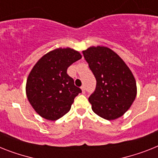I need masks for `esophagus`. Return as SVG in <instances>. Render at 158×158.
Masks as SVG:
<instances>
[{
    "label": "esophagus",
    "mask_w": 158,
    "mask_h": 158,
    "mask_svg": "<svg viewBox=\"0 0 158 158\" xmlns=\"http://www.w3.org/2000/svg\"><path fill=\"white\" fill-rule=\"evenodd\" d=\"M81 90H82V93L85 94V88L84 85H82L81 87Z\"/></svg>",
    "instance_id": "obj_1"
}]
</instances>
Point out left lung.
Here are the masks:
<instances>
[{
	"label": "left lung",
	"mask_w": 158,
	"mask_h": 158,
	"mask_svg": "<svg viewBox=\"0 0 158 158\" xmlns=\"http://www.w3.org/2000/svg\"><path fill=\"white\" fill-rule=\"evenodd\" d=\"M82 53L97 81L89 98L93 111L107 120L122 116L136 96V83L131 70L106 47H90Z\"/></svg>",
	"instance_id": "8db88e82"
}]
</instances>
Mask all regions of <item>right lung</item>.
Wrapping results in <instances>:
<instances>
[{"mask_svg":"<svg viewBox=\"0 0 158 158\" xmlns=\"http://www.w3.org/2000/svg\"><path fill=\"white\" fill-rule=\"evenodd\" d=\"M81 58L71 48H57L35 64L27 81V96L35 110L48 120H57L69 111L81 89L68 75L70 65Z\"/></svg>","mask_w":158,"mask_h":158,"instance_id":"right-lung-1","label":"right lung"}]
</instances>
